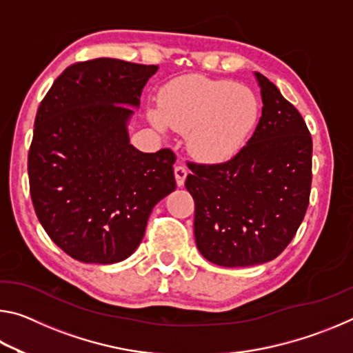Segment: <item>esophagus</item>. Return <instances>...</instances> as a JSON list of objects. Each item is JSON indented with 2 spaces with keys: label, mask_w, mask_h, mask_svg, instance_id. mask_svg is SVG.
Returning <instances> with one entry per match:
<instances>
[{
  "label": "esophagus",
  "mask_w": 353,
  "mask_h": 353,
  "mask_svg": "<svg viewBox=\"0 0 353 353\" xmlns=\"http://www.w3.org/2000/svg\"><path fill=\"white\" fill-rule=\"evenodd\" d=\"M188 171L185 168L183 165H177L174 168V176H176V182H177V187H183L185 183V179H187Z\"/></svg>",
  "instance_id": "1"
}]
</instances>
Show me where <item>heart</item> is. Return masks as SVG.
<instances>
[{"instance_id":"heart-1","label":"heart","mask_w":353,"mask_h":353,"mask_svg":"<svg viewBox=\"0 0 353 353\" xmlns=\"http://www.w3.org/2000/svg\"><path fill=\"white\" fill-rule=\"evenodd\" d=\"M152 124L187 132L194 159L207 163L227 160L240 151L259 118L255 94L230 81L185 76L166 85L159 97Z\"/></svg>"}]
</instances>
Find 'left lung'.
<instances>
[{
  "instance_id": "left-lung-1",
  "label": "left lung",
  "mask_w": 353,
  "mask_h": 353,
  "mask_svg": "<svg viewBox=\"0 0 353 353\" xmlns=\"http://www.w3.org/2000/svg\"><path fill=\"white\" fill-rule=\"evenodd\" d=\"M263 109L255 132L224 163L188 162L185 187L194 199V238L208 261L260 265L288 246L305 216L313 141L305 121L260 73Z\"/></svg>"
}]
</instances>
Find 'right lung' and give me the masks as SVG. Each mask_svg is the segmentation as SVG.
I'll return each instance as SVG.
<instances>
[{"label":"right lung","mask_w":353,"mask_h":353,"mask_svg":"<svg viewBox=\"0 0 353 353\" xmlns=\"http://www.w3.org/2000/svg\"><path fill=\"white\" fill-rule=\"evenodd\" d=\"M157 65L101 57L71 65L40 103L28 155L29 190L48 236L82 263L123 261L154 205L176 190L171 149L129 141L132 107Z\"/></svg>","instance_id":"right-lung-1"}]
</instances>
